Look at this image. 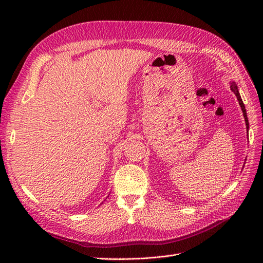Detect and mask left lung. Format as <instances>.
<instances>
[{
	"instance_id": "obj_1",
	"label": "left lung",
	"mask_w": 263,
	"mask_h": 263,
	"mask_svg": "<svg viewBox=\"0 0 263 263\" xmlns=\"http://www.w3.org/2000/svg\"><path fill=\"white\" fill-rule=\"evenodd\" d=\"M230 89H232V91L235 93V95L237 97L238 102H239V105H240V107H241V110H242V113H243V117H245V121H246L247 129H248V128H249V123H248V117H247V113H246L245 104H243V102H242V100H241V98H240L239 91H238V87H237V85H236V83H235V82H232V83H230Z\"/></svg>"
}]
</instances>
